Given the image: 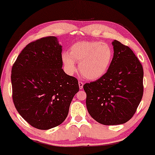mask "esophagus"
Returning <instances> with one entry per match:
<instances>
[{
	"instance_id": "1",
	"label": "esophagus",
	"mask_w": 155,
	"mask_h": 155,
	"mask_svg": "<svg viewBox=\"0 0 155 155\" xmlns=\"http://www.w3.org/2000/svg\"><path fill=\"white\" fill-rule=\"evenodd\" d=\"M84 82H82L81 81H78V86H79V88L80 89H82L83 87H84Z\"/></svg>"
}]
</instances>
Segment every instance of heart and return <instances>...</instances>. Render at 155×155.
<instances>
[{
	"instance_id": "b5f03b06",
	"label": "heart",
	"mask_w": 155,
	"mask_h": 155,
	"mask_svg": "<svg viewBox=\"0 0 155 155\" xmlns=\"http://www.w3.org/2000/svg\"><path fill=\"white\" fill-rule=\"evenodd\" d=\"M113 56L114 52L109 43L83 41L74 43L69 53H62V60L69 73L76 71L77 61L80 62L79 70L82 75L87 79L95 80L105 74Z\"/></svg>"
}]
</instances>
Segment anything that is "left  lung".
I'll use <instances>...</instances> for the list:
<instances>
[{
    "label": "left lung",
    "instance_id": "obj_1",
    "mask_svg": "<svg viewBox=\"0 0 155 155\" xmlns=\"http://www.w3.org/2000/svg\"><path fill=\"white\" fill-rule=\"evenodd\" d=\"M114 56L105 74L86 83V107L93 119L103 125H118L132 118L143 95V69L127 45L114 40Z\"/></svg>",
    "mask_w": 155,
    "mask_h": 155
}]
</instances>
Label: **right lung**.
Returning a JSON list of instances; mask_svg holds the SVG:
<instances>
[{
    "instance_id": "1",
    "label": "right lung",
    "mask_w": 155,
    "mask_h": 155,
    "mask_svg": "<svg viewBox=\"0 0 155 155\" xmlns=\"http://www.w3.org/2000/svg\"><path fill=\"white\" fill-rule=\"evenodd\" d=\"M62 47L55 36L32 41L12 67L15 108L27 123L40 130L62 124L79 91L77 78L62 69Z\"/></svg>"
}]
</instances>
